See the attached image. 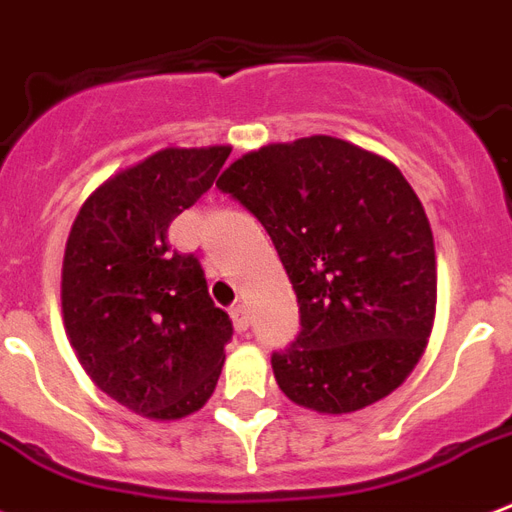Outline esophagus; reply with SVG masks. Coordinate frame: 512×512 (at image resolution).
Returning a JSON list of instances; mask_svg holds the SVG:
<instances>
[{
    "label": "esophagus",
    "mask_w": 512,
    "mask_h": 512,
    "mask_svg": "<svg viewBox=\"0 0 512 512\" xmlns=\"http://www.w3.org/2000/svg\"><path fill=\"white\" fill-rule=\"evenodd\" d=\"M231 319L233 327L239 329V332H247L249 329V311L244 303H233L231 305Z\"/></svg>",
    "instance_id": "34e87169"
}]
</instances>
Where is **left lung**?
<instances>
[{
	"mask_svg": "<svg viewBox=\"0 0 512 512\" xmlns=\"http://www.w3.org/2000/svg\"><path fill=\"white\" fill-rule=\"evenodd\" d=\"M217 188L263 223L297 295L300 335L271 356L284 396L348 414L393 393L436 319L433 231L396 164L313 135L249 151Z\"/></svg>",
	"mask_w": 512,
	"mask_h": 512,
	"instance_id": "8db88e82",
	"label": "left lung"
}]
</instances>
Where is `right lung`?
Returning a JSON list of instances; mask_svg holds the SVG:
<instances>
[{"label":"right lung","instance_id":"1","mask_svg":"<svg viewBox=\"0 0 512 512\" xmlns=\"http://www.w3.org/2000/svg\"><path fill=\"white\" fill-rule=\"evenodd\" d=\"M228 154L162 148L98 185L68 233L60 303L71 348L103 393L148 420L199 412L223 369L231 319L199 257L172 249L167 231Z\"/></svg>","mask_w":512,"mask_h":512}]
</instances>
